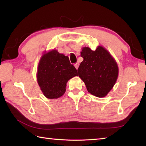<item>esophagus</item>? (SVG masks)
<instances>
[{
    "label": "esophagus",
    "mask_w": 146,
    "mask_h": 146,
    "mask_svg": "<svg viewBox=\"0 0 146 146\" xmlns=\"http://www.w3.org/2000/svg\"><path fill=\"white\" fill-rule=\"evenodd\" d=\"M79 64H80L79 62H77L76 63H75V64H74V66H75V67L76 68V69H78V67H79Z\"/></svg>",
    "instance_id": "34e87169"
}]
</instances>
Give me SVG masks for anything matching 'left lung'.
<instances>
[{"label":"left lung","instance_id":"left-lung-1","mask_svg":"<svg viewBox=\"0 0 146 146\" xmlns=\"http://www.w3.org/2000/svg\"><path fill=\"white\" fill-rule=\"evenodd\" d=\"M81 56L83 61L78 69L79 77L92 95L105 97L117 81L119 69L116 61L102 46L95 51L83 48Z\"/></svg>","mask_w":146,"mask_h":146}]
</instances>
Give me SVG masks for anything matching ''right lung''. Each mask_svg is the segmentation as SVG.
<instances>
[{
  "mask_svg": "<svg viewBox=\"0 0 146 146\" xmlns=\"http://www.w3.org/2000/svg\"><path fill=\"white\" fill-rule=\"evenodd\" d=\"M78 75L67 56L52 50L44 54L39 61L37 79L43 94L48 98H58L66 91V83Z\"/></svg>",
  "mask_w": 146,
  "mask_h": 146,
  "instance_id": "obj_1",
  "label": "right lung"
}]
</instances>
